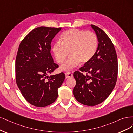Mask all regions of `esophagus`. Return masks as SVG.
Instances as JSON below:
<instances>
[{
    "label": "esophagus",
    "mask_w": 133,
    "mask_h": 133,
    "mask_svg": "<svg viewBox=\"0 0 133 133\" xmlns=\"http://www.w3.org/2000/svg\"><path fill=\"white\" fill-rule=\"evenodd\" d=\"M65 76H66V78H70L73 77V75L70 72H67L65 74Z\"/></svg>",
    "instance_id": "esophagus-1"
}]
</instances>
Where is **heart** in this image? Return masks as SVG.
<instances>
[{
  "instance_id": "heart-1",
  "label": "heart",
  "mask_w": 133,
  "mask_h": 133,
  "mask_svg": "<svg viewBox=\"0 0 133 133\" xmlns=\"http://www.w3.org/2000/svg\"><path fill=\"white\" fill-rule=\"evenodd\" d=\"M60 42L52 46V52L56 61L62 64L70 52L71 56L61 66V70H69L77 66L79 62L85 63L95 56L98 46L96 34L90 31H84L71 29L64 32L61 36Z\"/></svg>"
}]
</instances>
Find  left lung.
Returning a JSON list of instances; mask_svg holds the SVG:
<instances>
[{"instance_id": "left-lung-1", "label": "left lung", "mask_w": 133, "mask_h": 133, "mask_svg": "<svg viewBox=\"0 0 133 133\" xmlns=\"http://www.w3.org/2000/svg\"><path fill=\"white\" fill-rule=\"evenodd\" d=\"M91 27L98 38L97 51L91 60L79 68L80 71L74 74L76 84L73 90L76 99L88 106L99 104L108 98L118 75L117 56L112 41L101 29L93 25ZM84 71L87 75L83 74Z\"/></svg>"}]
</instances>
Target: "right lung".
<instances>
[{"label":"right lung","mask_w":133,"mask_h":133,"mask_svg":"<svg viewBox=\"0 0 133 133\" xmlns=\"http://www.w3.org/2000/svg\"><path fill=\"white\" fill-rule=\"evenodd\" d=\"M61 30L36 28L19 45L15 61L16 84L25 99L34 106L43 107L53 103L65 79L63 73L49 76L58 67L50 51L51 41Z\"/></svg>","instance_id":"1"}]
</instances>
